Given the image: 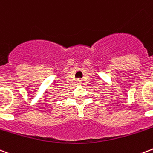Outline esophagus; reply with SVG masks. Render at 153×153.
Returning <instances> with one entry per match:
<instances>
[{
    "label": "esophagus",
    "instance_id": "esophagus-1",
    "mask_svg": "<svg viewBox=\"0 0 153 153\" xmlns=\"http://www.w3.org/2000/svg\"><path fill=\"white\" fill-rule=\"evenodd\" d=\"M79 83H80V82H79Z\"/></svg>",
    "mask_w": 153,
    "mask_h": 153
}]
</instances>
